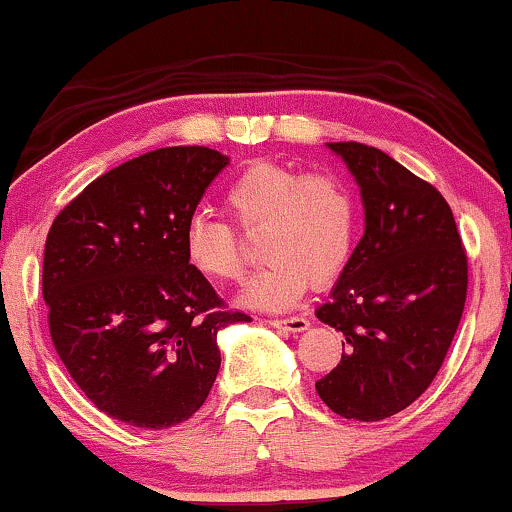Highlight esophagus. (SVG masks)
Instances as JSON below:
<instances>
[{
  "mask_svg": "<svg viewBox=\"0 0 512 512\" xmlns=\"http://www.w3.org/2000/svg\"><path fill=\"white\" fill-rule=\"evenodd\" d=\"M269 324L283 331H305L310 322L305 317H286V319H269Z\"/></svg>",
  "mask_w": 512,
  "mask_h": 512,
  "instance_id": "34e87169",
  "label": "esophagus"
}]
</instances>
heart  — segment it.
I'll list each match as a JSON object with an SVG mask.
<instances>
[{"mask_svg":"<svg viewBox=\"0 0 512 512\" xmlns=\"http://www.w3.org/2000/svg\"><path fill=\"white\" fill-rule=\"evenodd\" d=\"M238 229L260 237L267 267L245 293L260 310H288L310 283L329 286L346 272L355 250L357 205L341 178L303 174L276 162H252L226 190ZM183 255L195 274L212 283H238L245 252L229 221L193 214L183 233Z\"/></svg>","mask_w":512,"mask_h":512,"instance_id":"b5f03b06","label":"heart"}]
</instances>
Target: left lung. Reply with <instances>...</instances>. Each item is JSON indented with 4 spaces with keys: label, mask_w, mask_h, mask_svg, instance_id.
<instances>
[{
    "label": "left lung",
    "mask_w": 512,
    "mask_h": 512,
    "mask_svg": "<svg viewBox=\"0 0 512 512\" xmlns=\"http://www.w3.org/2000/svg\"><path fill=\"white\" fill-rule=\"evenodd\" d=\"M353 171L365 236L317 310L343 334L341 362L317 381L346 420L379 422L429 389L467 298V252L446 197L362 143H329Z\"/></svg>",
    "instance_id": "8db88e82"
}]
</instances>
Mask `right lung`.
<instances>
[{"mask_svg":"<svg viewBox=\"0 0 512 512\" xmlns=\"http://www.w3.org/2000/svg\"><path fill=\"white\" fill-rule=\"evenodd\" d=\"M229 159L162 147L90 183L57 214L42 260L49 336L78 389L114 420L166 429L202 408L229 310L183 255V233Z\"/></svg>","mask_w":512,"mask_h":512,"instance_id":"right-lung-1","label":"right lung"}]
</instances>
